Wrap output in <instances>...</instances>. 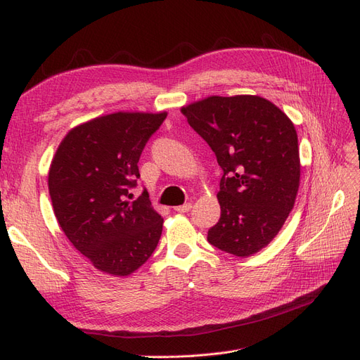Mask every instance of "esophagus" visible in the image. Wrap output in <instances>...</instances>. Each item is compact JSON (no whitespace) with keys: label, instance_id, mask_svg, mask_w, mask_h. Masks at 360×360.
<instances>
[{"label":"esophagus","instance_id":"esophagus-1","mask_svg":"<svg viewBox=\"0 0 360 360\" xmlns=\"http://www.w3.org/2000/svg\"><path fill=\"white\" fill-rule=\"evenodd\" d=\"M191 209H192V204H191V202H186V204H183V205L174 207V210L179 212V213H188Z\"/></svg>","mask_w":360,"mask_h":360}]
</instances>
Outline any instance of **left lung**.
Segmentation results:
<instances>
[{"instance_id": "left-lung-1", "label": "left lung", "mask_w": 360, "mask_h": 360, "mask_svg": "<svg viewBox=\"0 0 360 360\" xmlns=\"http://www.w3.org/2000/svg\"><path fill=\"white\" fill-rule=\"evenodd\" d=\"M224 171L219 222L207 240L249 257L266 248L292 210L300 183L297 132L276 105L259 96H210L181 108Z\"/></svg>"}]
</instances>
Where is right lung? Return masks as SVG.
<instances>
[{"mask_svg": "<svg viewBox=\"0 0 360 360\" xmlns=\"http://www.w3.org/2000/svg\"><path fill=\"white\" fill-rule=\"evenodd\" d=\"M167 112H114L69 130L52 159L48 186L70 243L105 274L127 276L155 252L162 216L148 192L136 200L138 162Z\"/></svg>", "mask_w": 360, "mask_h": 360, "instance_id": "add662e5", "label": "right lung"}]
</instances>
